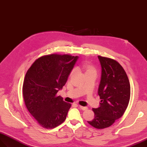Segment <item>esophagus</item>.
<instances>
[{"label": "esophagus", "mask_w": 147, "mask_h": 147, "mask_svg": "<svg viewBox=\"0 0 147 147\" xmlns=\"http://www.w3.org/2000/svg\"><path fill=\"white\" fill-rule=\"evenodd\" d=\"M78 107H79V108L82 109L83 111H85V110H86L87 109H88V108H87V107H84V106H78Z\"/></svg>", "instance_id": "esophagus-1"}]
</instances>
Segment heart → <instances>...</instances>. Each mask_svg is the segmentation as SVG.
<instances>
[{
	"label": "heart",
	"instance_id": "b5f03b06",
	"mask_svg": "<svg viewBox=\"0 0 147 147\" xmlns=\"http://www.w3.org/2000/svg\"><path fill=\"white\" fill-rule=\"evenodd\" d=\"M80 69L85 70V73H90V72H95L96 73V69H95L93 67L91 66V65H82ZM75 72V69H73L71 72L70 74V77L72 76V75L74 74V73Z\"/></svg>",
	"mask_w": 147,
	"mask_h": 147
}]
</instances>
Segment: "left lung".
<instances>
[{
  "label": "left lung",
  "mask_w": 147,
  "mask_h": 147,
  "mask_svg": "<svg viewBox=\"0 0 147 147\" xmlns=\"http://www.w3.org/2000/svg\"><path fill=\"white\" fill-rule=\"evenodd\" d=\"M101 78L98 93L100 106L92 110L94 117L88 123L98 129L107 128L122 117L127 108L130 85L127 75L121 64L109 57L98 55Z\"/></svg>",
  "instance_id": "left-lung-1"
}]
</instances>
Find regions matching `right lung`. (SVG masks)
<instances>
[{"mask_svg": "<svg viewBox=\"0 0 147 147\" xmlns=\"http://www.w3.org/2000/svg\"><path fill=\"white\" fill-rule=\"evenodd\" d=\"M77 59L69 54L43 55L28 70L23 85L25 104L42 127L53 129L65 120L71 104L57 93L65 85Z\"/></svg>", "mask_w": 147, "mask_h": 147, "instance_id": "right-lung-1", "label": "right lung"}]
</instances>
